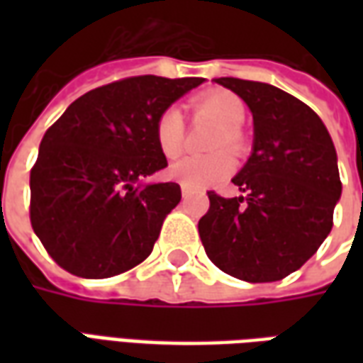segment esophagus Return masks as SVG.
Masks as SVG:
<instances>
[{"instance_id":"1","label":"esophagus","mask_w":363,"mask_h":363,"mask_svg":"<svg viewBox=\"0 0 363 363\" xmlns=\"http://www.w3.org/2000/svg\"><path fill=\"white\" fill-rule=\"evenodd\" d=\"M181 192H182V196L186 198V196H192V194L196 192V189H190V186H184V184H182Z\"/></svg>"}]
</instances>
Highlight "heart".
Returning <instances> with one entry per match:
<instances>
[{"label":"heart","mask_w":363,"mask_h":363,"mask_svg":"<svg viewBox=\"0 0 363 363\" xmlns=\"http://www.w3.org/2000/svg\"><path fill=\"white\" fill-rule=\"evenodd\" d=\"M194 108L200 114L220 122V130L212 140V147L241 150L243 135L239 126L245 120V104L237 95L225 89L208 91L194 101ZM155 142L165 157L173 159L184 150V116L177 106H167L155 120ZM235 171V157L228 150L213 151L210 155H186L169 167L171 179L190 189H202L228 179Z\"/></svg>","instance_id":"1"}]
</instances>
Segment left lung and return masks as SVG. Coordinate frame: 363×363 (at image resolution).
<instances>
[{
	"label": "left lung",
	"mask_w": 363,
	"mask_h": 363,
	"mask_svg": "<svg viewBox=\"0 0 363 363\" xmlns=\"http://www.w3.org/2000/svg\"><path fill=\"white\" fill-rule=\"evenodd\" d=\"M252 112L249 161L233 177L245 196L208 192L198 221L208 259L233 278L276 281L296 272L333 229L342 192L335 143L317 112L274 85L237 77L213 79Z\"/></svg>",
	"instance_id": "obj_1"
}]
</instances>
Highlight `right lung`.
I'll return each mask as SVG.
<instances>
[{"label":"right lung","instance_id":"1","mask_svg":"<svg viewBox=\"0 0 363 363\" xmlns=\"http://www.w3.org/2000/svg\"><path fill=\"white\" fill-rule=\"evenodd\" d=\"M202 82L126 77L82 95L46 130L30 169V223L64 270L111 278L150 257L181 202L177 182H140L167 167L155 120Z\"/></svg>","mask_w":363,"mask_h":363}]
</instances>
